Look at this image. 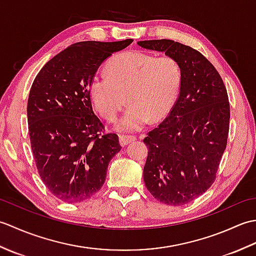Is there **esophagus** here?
Instances as JSON below:
<instances>
[{"mask_svg":"<svg viewBox=\"0 0 256 256\" xmlns=\"http://www.w3.org/2000/svg\"><path fill=\"white\" fill-rule=\"evenodd\" d=\"M133 140H135V136H133V135H120V144L122 146L128 145Z\"/></svg>","mask_w":256,"mask_h":256,"instance_id":"obj_1","label":"esophagus"}]
</instances>
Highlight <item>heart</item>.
Listing matches in <instances>:
<instances>
[{
  "label": "heart",
  "instance_id": "obj_1",
  "mask_svg": "<svg viewBox=\"0 0 256 256\" xmlns=\"http://www.w3.org/2000/svg\"><path fill=\"white\" fill-rule=\"evenodd\" d=\"M106 68L108 74L92 77L89 94L106 121H116L128 96L130 108L118 123L120 131H140L150 118L157 122L166 118L175 106L182 79L175 58L128 50L114 56Z\"/></svg>",
  "mask_w": 256,
  "mask_h": 256
}]
</instances>
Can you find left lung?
<instances>
[{"instance_id":"1","label":"left lung","mask_w":256,"mask_h":256,"mask_svg":"<svg viewBox=\"0 0 256 256\" xmlns=\"http://www.w3.org/2000/svg\"><path fill=\"white\" fill-rule=\"evenodd\" d=\"M146 50L164 52L182 68V86L168 116L144 138L143 170L155 199L182 206L214 184L226 148L230 103L219 72L202 54L170 40H142Z\"/></svg>"}]
</instances>
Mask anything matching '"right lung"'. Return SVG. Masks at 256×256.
Wrapping results in <instances>:
<instances>
[{
  "label": "right lung",
  "instance_id": "right-lung-1",
  "mask_svg": "<svg viewBox=\"0 0 256 256\" xmlns=\"http://www.w3.org/2000/svg\"><path fill=\"white\" fill-rule=\"evenodd\" d=\"M133 40L80 42L46 62L27 102V122L38 174L59 200L91 198L106 182L108 162L121 150L116 133L102 134L89 84L100 64Z\"/></svg>",
  "mask_w": 256,
  "mask_h": 256
}]
</instances>
